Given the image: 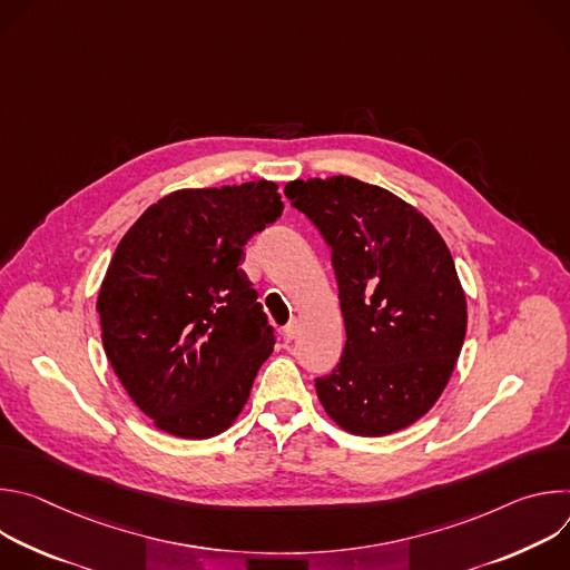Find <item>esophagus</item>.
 Returning a JSON list of instances; mask_svg holds the SVG:
<instances>
[{"label": "esophagus", "instance_id": "1", "mask_svg": "<svg viewBox=\"0 0 570 570\" xmlns=\"http://www.w3.org/2000/svg\"><path fill=\"white\" fill-rule=\"evenodd\" d=\"M295 338V324L291 322V324H286V327L282 330V341L284 343H291Z\"/></svg>", "mask_w": 570, "mask_h": 570}]
</instances>
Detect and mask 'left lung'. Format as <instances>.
Here are the masks:
<instances>
[{"mask_svg": "<svg viewBox=\"0 0 570 570\" xmlns=\"http://www.w3.org/2000/svg\"><path fill=\"white\" fill-rule=\"evenodd\" d=\"M291 205L327 240L347 343L315 379L327 415L379 438L431 411L460 356L466 302L438 229L409 203L356 178L295 180Z\"/></svg>", "mask_w": 570, "mask_h": 570, "instance_id": "1", "label": "left lung"}]
</instances>
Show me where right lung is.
I'll list each match as a JSON object with an SVG mask.
<instances>
[{
  "label": "right lung",
  "mask_w": 570,
  "mask_h": 570,
  "mask_svg": "<svg viewBox=\"0 0 570 570\" xmlns=\"http://www.w3.org/2000/svg\"><path fill=\"white\" fill-rule=\"evenodd\" d=\"M282 212L268 180L183 189L150 205L117 246L97 302L104 350L165 433L212 438L246 405L275 330L238 264Z\"/></svg>",
  "instance_id": "obj_1"
}]
</instances>
